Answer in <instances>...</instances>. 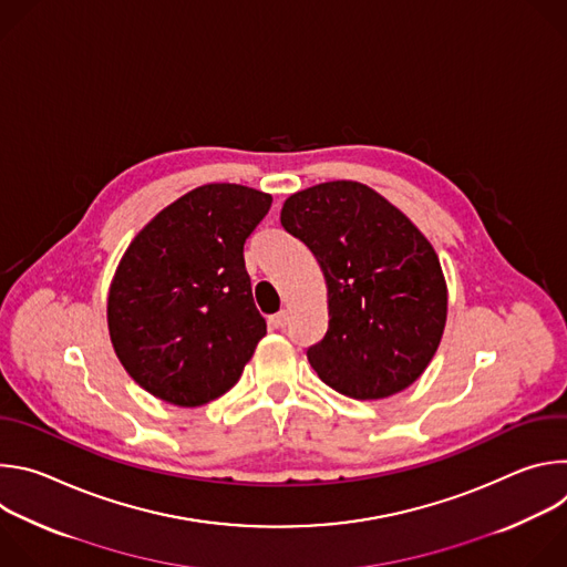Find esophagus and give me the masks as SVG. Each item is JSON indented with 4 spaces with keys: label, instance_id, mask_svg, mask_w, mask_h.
Segmentation results:
<instances>
[{
    "label": "esophagus",
    "instance_id": "obj_1",
    "mask_svg": "<svg viewBox=\"0 0 567 567\" xmlns=\"http://www.w3.org/2000/svg\"><path fill=\"white\" fill-rule=\"evenodd\" d=\"M287 320H289V311H287V309H280L278 313H274V316L269 318V326H271L274 330H282V328L287 326Z\"/></svg>",
    "mask_w": 567,
    "mask_h": 567
}]
</instances>
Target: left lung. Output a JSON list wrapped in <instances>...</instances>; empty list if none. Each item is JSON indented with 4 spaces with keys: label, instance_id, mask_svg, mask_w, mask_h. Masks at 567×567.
<instances>
[{
    "label": "left lung",
    "instance_id": "8db88e82",
    "mask_svg": "<svg viewBox=\"0 0 567 567\" xmlns=\"http://www.w3.org/2000/svg\"><path fill=\"white\" fill-rule=\"evenodd\" d=\"M280 221L328 282V334L307 350L320 381L352 399H383L417 381L437 352L449 305L422 230L359 182L293 193Z\"/></svg>",
    "mask_w": 567,
    "mask_h": 567
}]
</instances>
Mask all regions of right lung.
Masks as SVG:
<instances>
[{
    "label": "right lung",
    "mask_w": 567,
    "mask_h": 567,
    "mask_svg": "<svg viewBox=\"0 0 567 567\" xmlns=\"http://www.w3.org/2000/svg\"><path fill=\"white\" fill-rule=\"evenodd\" d=\"M271 195L206 184L161 210L123 254L107 296L114 352L150 394L182 409L228 392L267 334L245 241Z\"/></svg>",
    "instance_id": "obj_1"
}]
</instances>
